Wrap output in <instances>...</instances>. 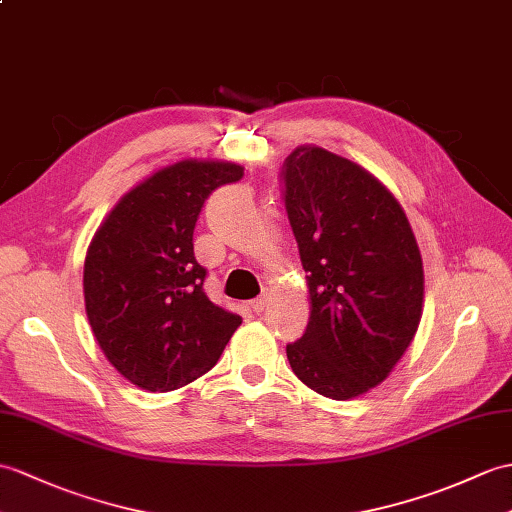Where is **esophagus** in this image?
<instances>
[{"mask_svg": "<svg viewBox=\"0 0 512 512\" xmlns=\"http://www.w3.org/2000/svg\"><path fill=\"white\" fill-rule=\"evenodd\" d=\"M266 305H268V296L264 294V296H259V299L251 301V310L259 314V312H264V310H266Z\"/></svg>", "mask_w": 512, "mask_h": 512, "instance_id": "esophagus-1", "label": "esophagus"}]
</instances>
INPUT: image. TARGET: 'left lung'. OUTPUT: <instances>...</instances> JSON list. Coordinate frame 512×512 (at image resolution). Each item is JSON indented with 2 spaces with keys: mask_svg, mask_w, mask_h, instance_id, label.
Here are the masks:
<instances>
[{
  "mask_svg": "<svg viewBox=\"0 0 512 512\" xmlns=\"http://www.w3.org/2000/svg\"><path fill=\"white\" fill-rule=\"evenodd\" d=\"M281 183L312 301L305 334L285 353L318 395L360 397L384 382L419 329L417 240L397 198L325 148H296Z\"/></svg>",
  "mask_w": 512,
  "mask_h": 512,
  "instance_id": "left-lung-1",
  "label": "left lung"
}]
</instances>
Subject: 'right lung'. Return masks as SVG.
Wrapping results in <instances>:
<instances>
[{
    "label": "right lung",
    "instance_id": "right-lung-1",
    "mask_svg": "<svg viewBox=\"0 0 512 512\" xmlns=\"http://www.w3.org/2000/svg\"><path fill=\"white\" fill-rule=\"evenodd\" d=\"M242 176L229 161H178L130 189L93 235L82 277L89 325L106 360L139 388L194 382L242 325L209 301L194 257L205 200Z\"/></svg>",
    "mask_w": 512,
    "mask_h": 512
}]
</instances>
